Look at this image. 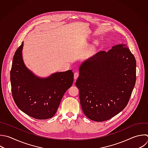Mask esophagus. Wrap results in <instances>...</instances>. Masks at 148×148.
<instances>
[{"label": "esophagus", "instance_id": "obj_1", "mask_svg": "<svg viewBox=\"0 0 148 148\" xmlns=\"http://www.w3.org/2000/svg\"><path fill=\"white\" fill-rule=\"evenodd\" d=\"M79 73L77 72H76L74 73V79L76 80L77 79V77H79Z\"/></svg>", "mask_w": 148, "mask_h": 148}]
</instances>
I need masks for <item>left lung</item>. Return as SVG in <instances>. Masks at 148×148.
<instances>
[{
    "label": "left lung",
    "mask_w": 148,
    "mask_h": 148,
    "mask_svg": "<svg viewBox=\"0 0 148 148\" xmlns=\"http://www.w3.org/2000/svg\"><path fill=\"white\" fill-rule=\"evenodd\" d=\"M79 72L75 84L87 117L106 121L127 106L136 82V60L126 45L98 53L81 65Z\"/></svg>",
    "instance_id": "obj_1"
}]
</instances>
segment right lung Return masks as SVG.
<instances>
[{"instance_id":"right-lung-1","label":"right lung","mask_w":148,"mask_h":148,"mask_svg":"<svg viewBox=\"0 0 148 148\" xmlns=\"http://www.w3.org/2000/svg\"><path fill=\"white\" fill-rule=\"evenodd\" d=\"M23 43L16 50L10 71L12 92L18 108L39 120L52 117L66 91L72 85V70L57 72L46 79L36 77L25 67L22 57Z\"/></svg>"}]
</instances>
